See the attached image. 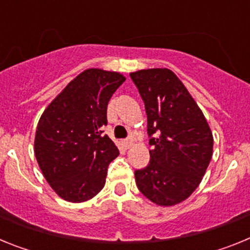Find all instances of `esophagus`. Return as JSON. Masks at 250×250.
Instances as JSON below:
<instances>
[{
  "label": "esophagus",
  "mask_w": 250,
  "mask_h": 250,
  "mask_svg": "<svg viewBox=\"0 0 250 250\" xmlns=\"http://www.w3.org/2000/svg\"><path fill=\"white\" fill-rule=\"evenodd\" d=\"M123 145H124V147H125V149H129V147H131V145H132V140H131V139L124 140Z\"/></svg>",
  "instance_id": "esophagus-1"
}]
</instances>
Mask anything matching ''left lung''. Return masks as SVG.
<instances>
[{
    "mask_svg": "<svg viewBox=\"0 0 250 250\" xmlns=\"http://www.w3.org/2000/svg\"><path fill=\"white\" fill-rule=\"evenodd\" d=\"M130 77L145 104L152 146L147 167L135 170L136 185L155 204H179L202 182L213 155V134L171 70H140Z\"/></svg>",
    "mask_w": 250,
    "mask_h": 250,
    "instance_id": "8db88e82",
    "label": "left lung"
}]
</instances>
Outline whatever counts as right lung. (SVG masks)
<instances>
[{
  "label": "right lung",
  "instance_id": "right-lung-1",
  "mask_svg": "<svg viewBox=\"0 0 250 250\" xmlns=\"http://www.w3.org/2000/svg\"><path fill=\"white\" fill-rule=\"evenodd\" d=\"M125 81L119 72L89 68L76 76L40 118L35 155L55 193L71 203L94 198L105 185L118 147L103 129L112 94Z\"/></svg>",
  "mask_w": 250,
  "mask_h": 250
}]
</instances>
